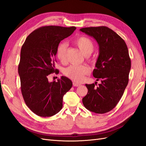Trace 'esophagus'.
I'll use <instances>...</instances> for the list:
<instances>
[{
  "mask_svg": "<svg viewBox=\"0 0 146 146\" xmlns=\"http://www.w3.org/2000/svg\"><path fill=\"white\" fill-rule=\"evenodd\" d=\"M80 84H79V83H78L77 82H73V86H80Z\"/></svg>",
  "mask_w": 146,
  "mask_h": 146,
  "instance_id": "1",
  "label": "esophagus"
}]
</instances>
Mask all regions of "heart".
I'll list each match as a JSON object with an SVG mask.
<instances>
[{"mask_svg": "<svg viewBox=\"0 0 146 146\" xmlns=\"http://www.w3.org/2000/svg\"><path fill=\"white\" fill-rule=\"evenodd\" d=\"M75 44L78 46L79 49L85 55H90L93 51L94 45L91 39L85 36H80L77 38L75 40ZM67 48V44L66 42H61L56 48V57L61 63L66 61V52ZM87 60L91 61L88 57ZM90 72V69L85 65H71L66 68L64 70V75L70 80L75 82H82L86 75Z\"/></svg>", "mask_w": 146, "mask_h": 146, "instance_id": "heart-1", "label": "heart"}]
</instances>
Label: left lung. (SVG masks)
<instances>
[{"label":"left lung","mask_w":146,"mask_h":146,"mask_svg":"<svg viewBox=\"0 0 146 146\" xmlns=\"http://www.w3.org/2000/svg\"><path fill=\"white\" fill-rule=\"evenodd\" d=\"M93 37L99 46V55L93 70L97 81L88 85V93L82 99L85 107L98 114L109 112L116 107L129 83L131 60L124 40L105 26L80 29Z\"/></svg>","instance_id":"8db88e82"}]
</instances>
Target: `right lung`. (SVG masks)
Segmentation results:
<instances>
[{
	"instance_id": "obj_1",
	"label": "right lung",
	"mask_w": 146,
	"mask_h": 146,
	"mask_svg": "<svg viewBox=\"0 0 146 146\" xmlns=\"http://www.w3.org/2000/svg\"><path fill=\"white\" fill-rule=\"evenodd\" d=\"M76 29L43 26L31 33L22 46L18 66L21 92L27 107L39 116L58 113L63 107V96L72 86L67 77L49 82L48 76L58 72L55 68L56 48Z\"/></svg>"
}]
</instances>
